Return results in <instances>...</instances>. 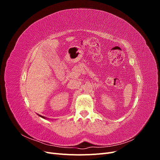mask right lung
<instances>
[{
	"label": "right lung",
	"mask_w": 160,
	"mask_h": 160,
	"mask_svg": "<svg viewBox=\"0 0 160 160\" xmlns=\"http://www.w3.org/2000/svg\"><path fill=\"white\" fill-rule=\"evenodd\" d=\"M38 115L39 116V117H41V118H43V119H47V118L44 117V116H42V115H38Z\"/></svg>",
	"instance_id": "add662e5"
}]
</instances>
